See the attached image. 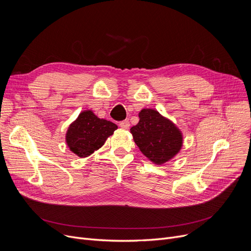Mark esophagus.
<instances>
[{
  "label": "esophagus",
  "mask_w": 251,
  "mask_h": 251,
  "mask_svg": "<svg viewBox=\"0 0 251 251\" xmlns=\"http://www.w3.org/2000/svg\"><path fill=\"white\" fill-rule=\"evenodd\" d=\"M119 126H120L121 128L123 129H128L130 127V122L128 120H124V121H121L120 123H119Z\"/></svg>",
  "instance_id": "1"
}]
</instances>
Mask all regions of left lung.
<instances>
[{"label":"left lung","mask_w":251,"mask_h":251,"mask_svg":"<svg viewBox=\"0 0 251 251\" xmlns=\"http://www.w3.org/2000/svg\"><path fill=\"white\" fill-rule=\"evenodd\" d=\"M130 132L140 151L156 165H162L175 156L182 147L179 129L159 112L143 109L139 122Z\"/></svg>","instance_id":"left-lung-1"}]
</instances>
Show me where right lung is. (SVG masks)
Wrapping results in <instances>:
<instances>
[{"label": "right lung", "instance_id": "right-lung-1", "mask_svg": "<svg viewBox=\"0 0 251 251\" xmlns=\"http://www.w3.org/2000/svg\"><path fill=\"white\" fill-rule=\"evenodd\" d=\"M117 125L104 119L98 118L91 111L79 114L69 126L66 141L71 151L85 157L103 146V143L117 129Z\"/></svg>", "mask_w": 251, "mask_h": 251}]
</instances>
